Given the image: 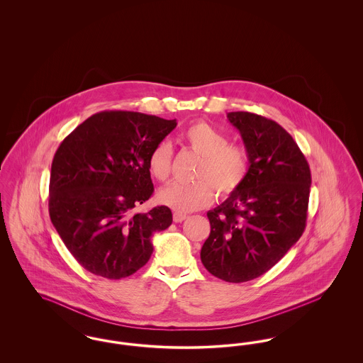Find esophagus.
<instances>
[{
  "instance_id": "34e87169",
  "label": "esophagus",
  "mask_w": 363,
  "mask_h": 363,
  "mask_svg": "<svg viewBox=\"0 0 363 363\" xmlns=\"http://www.w3.org/2000/svg\"><path fill=\"white\" fill-rule=\"evenodd\" d=\"M186 218H188V215H186V213H182V212H174L173 219L175 223H181V222H184Z\"/></svg>"
}]
</instances>
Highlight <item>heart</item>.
I'll return each instance as SVG.
<instances>
[{
  "mask_svg": "<svg viewBox=\"0 0 363 363\" xmlns=\"http://www.w3.org/2000/svg\"><path fill=\"white\" fill-rule=\"evenodd\" d=\"M190 148L203 156L194 182H173L157 191V200L178 212H189L208 206L215 189L230 196L241 188L249 173V156L242 145L228 144L220 130L207 122H196L185 132ZM173 166V148L169 141L157 143L148 156L150 173L157 181L169 179Z\"/></svg>",
  "mask_w": 363,
  "mask_h": 363,
  "instance_id": "heart-1",
  "label": "heart"
}]
</instances>
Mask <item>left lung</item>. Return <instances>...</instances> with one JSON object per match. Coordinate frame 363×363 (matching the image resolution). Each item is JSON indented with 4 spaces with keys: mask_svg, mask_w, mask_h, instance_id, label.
Masks as SVG:
<instances>
[{
    "mask_svg": "<svg viewBox=\"0 0 363 363\" xmlns=\"http://www.w3.org/2000/svg\"><path fill=\"white\" fill-rule=\"evenodd\" d=\"M241 133L249 173L241 188L208 211L201 247L208 272L230 283L264 275L301 238L308 216L309 164L279 123L247 111L227 114Z\"/></svg>",
    "mask_w": 363,
    "mask_h": 363,
    "instance_id": "left-lung-1",
    "label": "left lung"
}]
</instances>
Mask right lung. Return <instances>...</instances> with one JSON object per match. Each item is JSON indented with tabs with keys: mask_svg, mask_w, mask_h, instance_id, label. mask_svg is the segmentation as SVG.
<instances>
[{
	"mask_svg": "<svg viewBox=\"0 0 363 363\" xmlns=\"http://www.w3.org/2000/svg\"><path fill=\"white\" fill-rule=\"evenodd\" d=\"M177 120L136 111H102L58 147L50 174V219L72 256L88 272L130 277L154 252L152 235L173 222L170 208L147 213L154 185L148 156Z\"/></svg>",
	"mask_w": 363,
	"mask_h": 363,
	"instance_id": "obj_1",
	"label": "right lung"
}]
</instances>
